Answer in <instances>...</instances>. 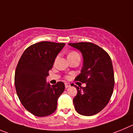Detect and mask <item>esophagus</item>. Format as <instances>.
I'll return each instance as SVG.
<instances>
[{
	"label": "esophagus",
	"instance_id": "esophagus-1",
	"mask_svg": "<svg viewBox=\"0 0 133 133\" xmlns=\"http://www.w3.org/2000/svg\"><path fill=\"white\" fill-rule=\"evenodd\" d=\"M70 87V85H69V83H65V89H68V87Z\"/></svg>",
	"mask_w": 133,
	"mask_h": 133
}]
</instances>
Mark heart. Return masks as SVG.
Returning <instances> with one entry per match:
<instances>
[{
  "mask_svg": "<svg viewBox=\"0 0 133 133\" xmlns=\"http://www.w3.org/2000/svg\"><path fill=\"white\" fill-rule=\"evenodd\" d=\"M76 54H78V53H77L76 52H71L68 54V56L69 55H76Z\"/></svg>",
  "mask_w": 133,
  "mask_h": 133,
  "instance_id": "obj_1",
  "label": "heart"
}]
</instances>
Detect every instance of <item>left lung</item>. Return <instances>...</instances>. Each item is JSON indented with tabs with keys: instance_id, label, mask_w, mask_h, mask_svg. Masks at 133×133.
<instances>
[{
	"instance_id": "left-lung-1",
	"label": "left lung",
	"mask_w": 133,
	"mask_h": 133,
	"mask_svg": "<svg viewBox=\"0 0 133 133\" xmlns=\"http://www.w3.org/2000/svg\"><path fill=\"white\" fill-rule=\"evenodd\" d=\"M68 44L83 57V66L75 80L85 83L86 87L74 85L77 90L73 100L75 109L81 115H95L106 107L112 95L115 81L111 59L104 50L92 43Z\"/></svg>"
}]
</instances>
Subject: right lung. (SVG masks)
<instances>
[{"label":"right lung","instance_id":"1","mask_svg":"<svg viewBox=\"0 0 133 133\" xmlns=\"http://www.w3.org/2000/svg\"><path fill=\"white\" fill-rule=\"evenodd\" d=\"M65 43L42 41L26 48L15 72V87L25 108L37 117L51 115L65 89L63 82L50 86L46 78Z\"/></svg>","mask_w":133,"mask_h":133}]
</instances>
